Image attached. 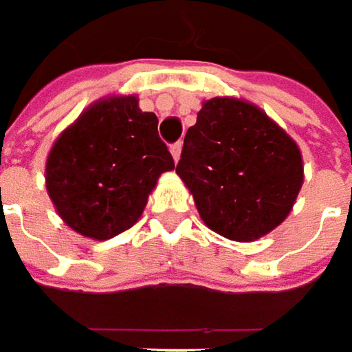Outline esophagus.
<instances>
[{
  "label": "esophagus",
  "instance_id": "1",
  "mask_svg": "<svg viewBox=\"0 0 352 352\" xmlns=\"http://www.w3.org/2000/svg\"><path fill=\"white\" fill-rule=\"evenodd\" d=\"M170 153H172V157H174V161H178V159H180L182 142H176V144H172V146H170Z\"/></svg>",
  "mask_w": 352,
  "mask_h": 352
}]
</instances>
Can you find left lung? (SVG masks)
Listing matches in <instances>:
<instances>
[{
    "mask_svg": "<svg viewBox=\"0 0 352 352\" xmlns=\"http://www.w3.org/2000/svg\"><path fill=\"white\" fill-rule=\"evenodd\" d=\"M176 172L204 223L239 243L280 226L303 184L298 144L258 106L228 96L204 102Z\"/></svg>",
    "mask_w": 352,
    "mask_h": 352,
    "instance_id": "8db88e82",
    "label": "left lung"
}]
</instances>
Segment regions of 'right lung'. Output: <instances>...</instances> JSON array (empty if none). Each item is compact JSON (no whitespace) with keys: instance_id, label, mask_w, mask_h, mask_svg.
Listing matches in <instances>:
<instances>
[{"instance_id":"obj_1","label":"right lung","mask_w":352,"mask_h":352,"mask_svg":"<svg viewBox=\"0 0 352 352\" xmlns=\"http://www.w3.org/2000/svg\"><path fill=\"white\" fill-rule=\"evenodd\" d=\"M157 124L136 96H109L85 109L54 142L47 191L79 235L106 241L138 221L159 176L174 168Z\"/></svg>"}]
</instances>
